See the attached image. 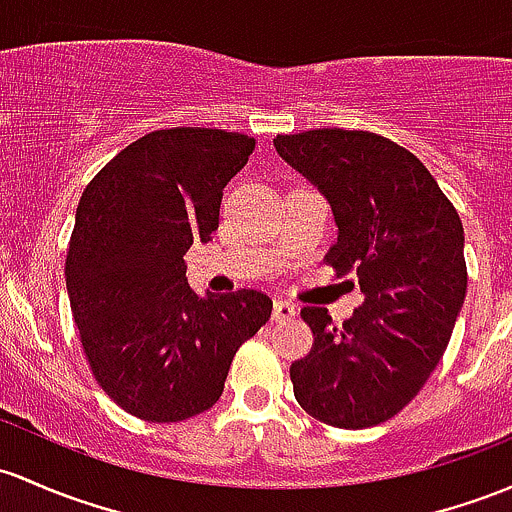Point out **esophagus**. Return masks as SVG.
<instances>
[{
    "label": "esophagus",
    "instance_id": "obj_1",
    "mask_svg": "<svg viewBox=\"0 0 512 512\" xmlns=\"http://www.w3.org/2000/svg\"><path fill=\"white\" fill-rule=\"evenodd\" d=\"M295 315H298V310H295L293 302H288V300H276V305H273V320H276L278 324L290 322Z\"/></svg>",
    "mask_w": 512,
    "mask_h": 512
}]
</instances>
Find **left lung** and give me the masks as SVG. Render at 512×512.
Returning <instances> with one entry per match:
<instances>
[{
  "instance_id": "left-lung-1",
  "label": "left lung",
  "mask_w": 512,
  "mask_h": 512,
  "mask_svg": "<svg viewBox=\"0 0 512 512\" xmlns=\"http://www.w3.org/2000/svg\"><path fill=\"white\" fill-rule=\"evenodd\" d=\"M273 144L329 200L339 234L324 261L364 293L342 327L327 307L300 310L315 344L290 366L295 400L324 425H381L452 339L469 283L459 212L420 158L381 134L312 129Z\"/></svg>"
}]
</instances>
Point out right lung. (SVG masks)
<instances>
[{"mask_svg": "<svg viewBox=\"0 0 512 512\" xmlns=\"http://www.w3.org/2000/svg\"><path fill=\"white\" fill-rule=\"evenodd\" d=\"M254 148L236 131L158 129L82 192L65 258L70 310L95 381L139 420L210 410L239 346L271 317L258 290L200 298L183 261L217 232L224 185Z\"/></svg>", "mask_w": 512, "mask_h": 512, "instance_id": "add662e5", "label": "right lung"}]
</instances>
